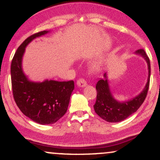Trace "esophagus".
<instances>
[{
    "label": "esophagus",
    "mask_w": 160,
    "mask_h": 160,
    "mask_svg": "<svg viewBox=\"0 0 160 160\" xmlns=\"http://www.w3.org/2000/svg\"><path fill=\"white\" fill-rule=\"evenodd\" d=\"M77 85L80 87H84L87 85V82H86V80L84 78H79L78 80H77Z\"/></svg>",
    "instance_id": "34e87169"
}]
</instances>
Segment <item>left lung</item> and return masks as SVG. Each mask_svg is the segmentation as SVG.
I'll use <instances>...</instances> for the list:
<instances>
[{
    "instance_id": "1",
    "label": "left lung",
    "mask_w": 160,
    "mask_h": 160,
    "mask_svg": "<svg viewBox=\"0 0 160 160\" xmlns=\"http://www.w3.org/2000/svg\"><path fill=\"white\" fill-rule=\"evenodd\" d=\"M136 53L140 54L146 59L148 62V70H149L148 82H147L144 89L138 96L135 97L131 101L120 103V102H117L112 96L111 92H110L109 86H108V80L106 79L107 78L106 74H104V77L105 78L101 79L97 82L96 86H95L97 90V96L96 102L94 104V109L95 113L99 117L108 122H117L126 120L130 115L137 111V110L141 107V105L146 98L150 86V58L144 49H138Z\"/></svg>"
}]
</instances>
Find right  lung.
Wrapping results in <instances>:
<instances>
[{
	"instance_id": "right-lung-1",
	"label": "right lung",
	"mask_w": 160,
	"mask_h": 160,
	"mask_svg": "<svg viewBox=\"0 0 160 160\" xmlns=\"http://www.w3.org/2000/svg\"><path fill=\"white\" fill-rule=\"evenodd\" d=\"M43 31L32 34L19 46L11 62V82L14 100L26 117L39 124H52L65 115L74 82L46 80L34 82L28 80L22 70V58L25 47L33 39L47 34Z\"/></svg>"
}]
</instances>
